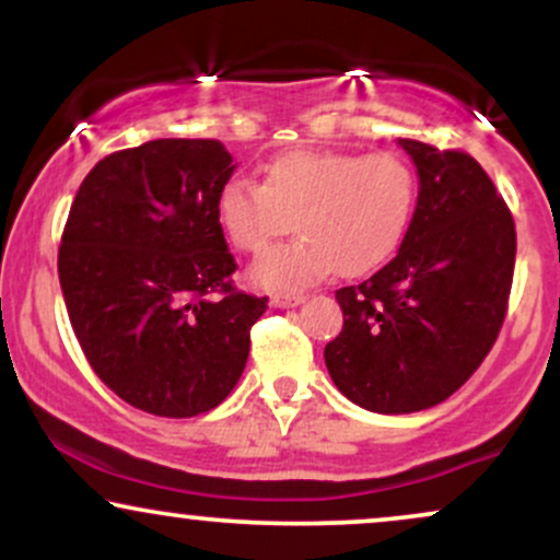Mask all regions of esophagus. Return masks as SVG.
<instances>
[{
  "instance_id": "obj_1",
  "label": "esophagus",
  "mask_w": 560,
  "mask_h": 560,
  "mask_svg": "<svg viewBox=\"0 0 560 560\" xmlns=\"http://www.w3.org/2000/svg\"><path fill=\"white\" fill-rule=\"evenodd\" d=\"M305 302V294H292V292H273L271 294V305L273 307H294Z\"/></svg>"
}]
</instances>
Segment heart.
Instances as JSON below:
<instances>
[{
    "label": "heart",
    "instance_id": "1",
    "mask_svg": "<svg viewBox=\"0 0 560 560\" xmlns=\"http://www.w3.org/2000/svg\"><path fill=\"white\" fill-rule=\"evenodd\" d=\"M419 208V173L397 152L298 150L271 160L260 186L229 182L215 213L236 249L262 255L289 229L294 242L255 266L262 287L298 289L329 276H361L397 253Z\"/></svg>",
    "mask_w": 560,
    "mask_h": 560
}]
</instances>
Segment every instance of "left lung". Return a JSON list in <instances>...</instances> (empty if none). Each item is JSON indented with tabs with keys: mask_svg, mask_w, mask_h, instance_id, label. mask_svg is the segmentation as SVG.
I'll return each instance as SVG.
<instances>
[{
	"mask_svg": "<svg viewBox=\"0 0 560 560\" xmlns=\"http://www.w3.org/2000/svg\"><path fill=\"white\" fill-rule=\"evenodd\" d=\"M419 168V208L387 266L337 289L345 326L326 369L374 413H413L458 392L490 355L508 313L516 223L464 150L400 139Z\"/></svg>",
	"mask_w": 560,
	"mask_h": 560,
	"instance_id": "1",
	"label": "left lung"
}]
</instances>
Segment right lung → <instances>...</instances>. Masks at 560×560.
<instances>
[{"instance_id":"add662e5","label":"right lung","mask_w":560,"mask_h":560,"mask_svg":"<svg viewBox=\"0 0 560 560\" xmlns=\"http://www.w3.org/2000/svg\"><path fill=\"white\" fill-rule=\"evenodd\" d=\"M234 173L215 139H155L89 171L57 271L94 374L152 416L191 419L240 382L268 298L240 292L215 199Z\"/></svg>"}]
</instances>
